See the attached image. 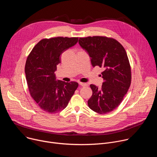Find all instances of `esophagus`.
Here are the masks:
<instances>
[{"instance_id":"34e87169","label":"esophagus","mask_w":157,"mask_h":157,"mask_svg":"<svg viewBox=\"0 0 157 157\" xmlns=\"http://www.w3.org/2000/svg\"><path fill=\"white\" fill-rule=\"evenodd\" d=\"M78 83H79V84L80 86H87V84H86V83H84V82H79Z\"/></svg>"}]
</instances>
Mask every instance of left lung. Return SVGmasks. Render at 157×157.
Wrapping results in <instances>:
<instances>
[{"instance_id": "obj_1", "label": "left lung", "mask_w": 157, "mask_h": 157, "mask_svg": "<svg viewBox=\"0 0 157 157\" xmlns=\"http://www.w3.org/2000/svg\"><path fill=\"white\" fill-rule=\"evenodd\" d=\"M79 44L91 58L92 66L102 68L101 88L94 84L88 106L97 113L106 114L122 102L131 83V70L127 53L115 39L105 36L79 38Z\"/></svg>"}]
</instances>
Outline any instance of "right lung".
Listing matches in <instances>:
<instances>
[{
    "instance_id": "obj_1",
    "label": "right lung",
    "mask_w": 157,
    "mask_h": 157,
    "mask_svg": "<svg viewBox=\"0 0 157 157\" xmlns=\"http://www.w3.org/2000/svg\"><path fill=\"white\" fill-rule=\"evenodd\" d=\"M78 41L76 37L43 39L27 59L25 73L30 95L46 113L55 114L65 109L78 86L76 82L56 79L55 74L60 55Z\"/></svg>"
}]
</instances>
